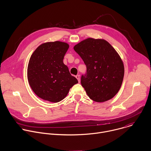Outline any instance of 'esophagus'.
Instances as JSON below:
<instances>
[{
	"mask_svg": "<svg viewBox=\"0 0 151 151\" xmlns=\"http://www.w3.org/2000/svg\"><path fill=\"white\" fill-rule=\"evenodd\" d=\"M76 79L78 80V82H80V75H77L76 76Z\"/></svg>",
	"mask_w": 151,
	"mask_h": 151,
	"instance_id": "1",
	"label": "esophagus"
}]
</instances>
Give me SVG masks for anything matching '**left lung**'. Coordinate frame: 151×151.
Masks as SVG:
<instances>
[{
	"instance_id": "1",
	"label": "left lung",
	"mask_w": 151,
	"mask_h": 151,
	"mask_svg": "<svg viewBox=\"0 0 151 151\" xmlns=\"http://www.w3.org/2000/svg\"><path fill=\"white\" fill-rule=\"evenodd\" d=\"M86 66L81 84L93 101L102 103L113 98L122 86L124 68L113 46L104 39H85L73 47Z\"/></svg>"
}]
</instances>
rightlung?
<instances>
[{"label":"right lung","instance_id":"obj_1","mask_svg":"<svg viewBox=\"0 0 151 151\" xmlns=\"http://www.w3.org/2000/svg\"><path fill=\"white\" fill-rule=\"evenodd\" d=\"M69 47L65 42H47L39 45L32 54L27 69L28 81L34 92L41 99L59 102L78 83L63 63Z\"/></svg>","mask_w":151,"mask_h":151}]
</instances>
